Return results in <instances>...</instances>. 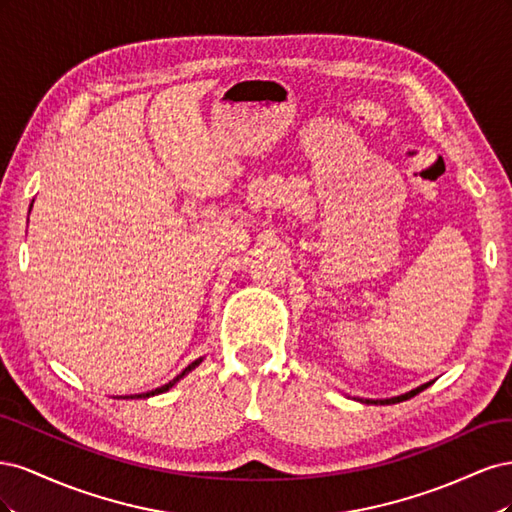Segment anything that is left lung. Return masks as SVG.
I'll return each mask as SVG.
<instances>
[{"label": "left lung", "instance_id": "8db88e82", "mask_svg": "<svg viewBox=\"0 0 512 512\" xmlns=\"http://www.w3.org/2000/svg\"><path fill=\"white\" fill-rule=\"evenodd\" d=\"M427 386H429V382H427V384H423V386H418V389H414V391H410V393H406V395L391 397V399H361V401H363V404H380V406H384V404H399V401H406V399H410V397L418 395L421 391H425Z\"/></svg>", "mask_w": 512, "mask_h": 512}]
</instances>
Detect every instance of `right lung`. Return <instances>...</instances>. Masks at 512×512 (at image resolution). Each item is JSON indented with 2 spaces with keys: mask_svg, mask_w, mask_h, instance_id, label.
Listing matches in <instances>:
<instances>
[{
  "mask_svg": "<svg viewBox=\"0 0 512 512\" xmlns=\"http://www.w3.org/2000/svg\"><path fill=\"white\" fill-rule=\"evenodd\" d=\"M200 361H203V359H196L194 363H190L188 367H185L183 371H181V374L175 378V380H170L168 384H164V386H160V389H156V391H149V393H141V395H130V399H145V397H151V395H160V393H164V391H168V389H173V386L183 378V376H188L190 374V371L196 367V365H200ZM128 399V397H126Z\"/></svg>",
  "mask_w": 512,
  "mask_h": 512,
  "instance_id": "1",
  "label": "right lung"
}]
</instances>
